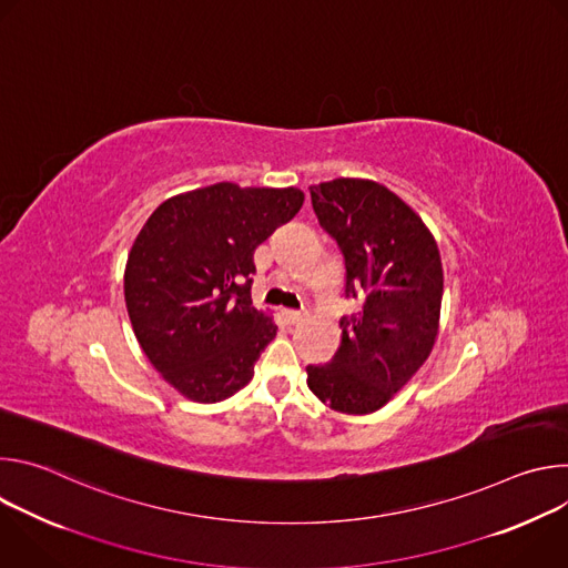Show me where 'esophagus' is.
Listing matches in <instances>:
<instances>
[{
  "instance_id": "34e87169",
  "label": "esophagus",
  "mask_w": 568,
  "mask_h": 568,
  "mask_svg": "<svg viewBox=\"0 0 568 568\" xmlns=\"http://www.w3.org/2000/svg\"><path fill=\"white\" fill-rule=\"evenodd\" d=\"M283 316L287 323H298L305 318V312H298V310H283Z\"/></svg>"
}]
</instances>
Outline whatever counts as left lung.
Returning a JSON list of instances; mask_svg holds the SVG:
<instances>
[{
	"mask_svg": "<svg viewBox=\"0 0 568 568\" xmlns=\"http://www.w3.org/2000/svg\"><path fill=\"white\" fill-rule=\"evenodd\" d=\"M312 209L344 256L342 344L328 364L307 366L310 390L342 414H371L427 362L440 318L443 265L425 222L386 186L339 178L310 189Z\"/></svg>",
	"mask_w": 568,
	"mask_h": 568,
	"instance_id": "8db88e82",
	"label": "left lung"
}]
</instances>
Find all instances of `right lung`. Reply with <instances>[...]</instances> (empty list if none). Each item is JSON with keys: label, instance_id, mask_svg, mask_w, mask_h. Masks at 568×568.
Here are the masks:
<instances>
[{"label": "right lung", "instance_id": "obj_1", "mask_svg": "<svg viewBox=\"0 0 568 568\" xmlns=\"http://www.w3.org/2000/svg\"><path fill=\"white\" fill-rule=\"evenodd\" d=\"M303 206L298 189L220 182L159 204L125 265V305L150 364L182 395L220 402L245 386L276 337L252 305L254 252Z\"/></svg>", "mask_w": 568, "mask_h": 568}]
</instances>
